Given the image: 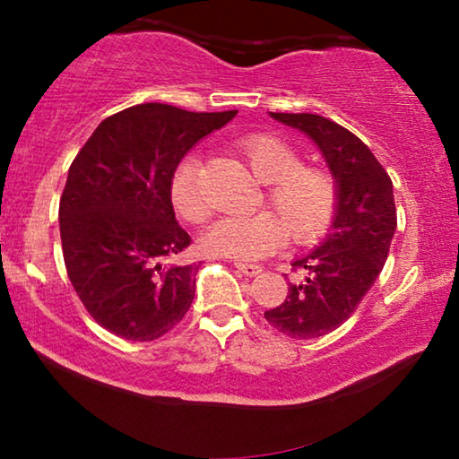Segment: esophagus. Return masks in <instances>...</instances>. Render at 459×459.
Returning a JSON list of instances; mask_svg holds the SVG:
<instances>
[{
	"label": "esophagus",
	"mask_w": 459,
	"mask_h": 459,
	"mask_svg": "<svg viewBox=\"0 0 459 459\" xmlns=\"http://www.w3.org/2000/svg\"><path fill=\"white\" fill-rule=\"evenodd\" d=\"M236 269L240 273L248 275V278H255V275H259L263 272V267L253 265V263H236Z\"/></svg>",
	"instance_id": "34e87169"
}]
</instances>
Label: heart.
Segmentation results:
<instances>
[{
  "instance_id": "obj_1",
  "label": "heart",
  "mask_w": 459,
  "mask_h": 459,
  "mask_svg": "<svg viewBox=\"0 0 459 459\" xmlns=\"http://www.w3.org/2000/svg\"><path fill=\"white\" fill-rule=\"evenodd\" d=\"M256 181L267 186L269 212L250 217H221L203 236L206 253L225 259H261L284 244L313 242L328 230L338 206V184L319 167H303L297 150L272 135H248L238 143ZM175 209L187 221L200 223L211 215L209 200L198 184V160L187 156L171 181Z\"/></svg>"
}]
</instances>
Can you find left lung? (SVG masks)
<instances>
[{"label":"left lung","mask_w":459,"mask_h":459,"mask_svg":"<svg viewBox=\"0 0 459 459\" xmlns=\"http://www.w3.org/2000/svg\"><path fill=\"white\" fill-rule=\"evenodd\" d=\"M316 143L338 184V206L322 242L292 261L303 280L288 284L280 307L265 319L299 341L336 330L374 286L397 230L393 181L359 137L319 115L269 112Z\"/></svg>","instance_id":"left-lung-1"}]
</instances>
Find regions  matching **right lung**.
<instances>
[{"label": "right lung", "mask_w": 459, "mask_h": 459, "mask_svg": "<svg viewBox=\"0 0 459 459\" xmlns=\"http://www.w3.org/2000/svg\"><path fill=\"white\" fill-rule=\"evenodd\" d=\"M234 117L137 104L104 118L73 160L62 255L81 303L112 334L154 341L190 309L198 265L178 261L190 236L175 219L171 181L181 159Z\"/></svg>", "instance_id": "add662e5"}]
</instances>
